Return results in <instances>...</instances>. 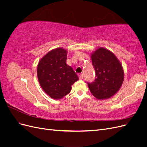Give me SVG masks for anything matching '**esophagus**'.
<instances>
[{
    "label": "esophagus",
    "instance_id": "34e87169",
    "mask_svg": "<svg viewBox=\"0 0 147 147\" xmlns=\"http://www.w3.org/2000/svg\"><path fill=\"white\" fill-rule=\"evenodd\" d=\"M78 77H79V79H80V80H82V79L83 78V74H80V75H78Z\"/></svg>",
    "mask_w": 147,
    "mask_h": 147
}]
</instances>
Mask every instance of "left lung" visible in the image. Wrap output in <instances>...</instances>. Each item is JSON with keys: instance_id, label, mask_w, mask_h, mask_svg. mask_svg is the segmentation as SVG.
Wrapping results in <instances>:
<instances>
[{"instance_id": "left-lung-1", "label": "left lung", "mask_w": 147, "mask_h": 147, "mask_svg": "<svg viewBox=\"0 0 147 147\" xmlns=\"http://www.w3.org/2000/svg\"><path fill=\"white\" fill-rule=\"evenodd\" d=\"M96 78L88 83L91 94L97 99L112 97L121 88L124 72L121 63L113 53L104 47H99L91 55Z\"/></svg>"}]
</instances>
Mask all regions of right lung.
I'll return each instance as SVG.
<instances>
[{"label":"right lung","instance_id":"1","mask_svg":"<svg viewBox=\"0 0 147 147\" xmlns=\"http://www.w3.org/2000/svg\"><path fill=\"white\" fill-rule=\"evenodd\" d=\"M67 51L53 49L39 61L37 73L40 85L51 98L59 100L67 95L72 84L78 80L72 67L66 64Z\"/></svg>","mask_w":147,"mask_h":147}]
</instances>
